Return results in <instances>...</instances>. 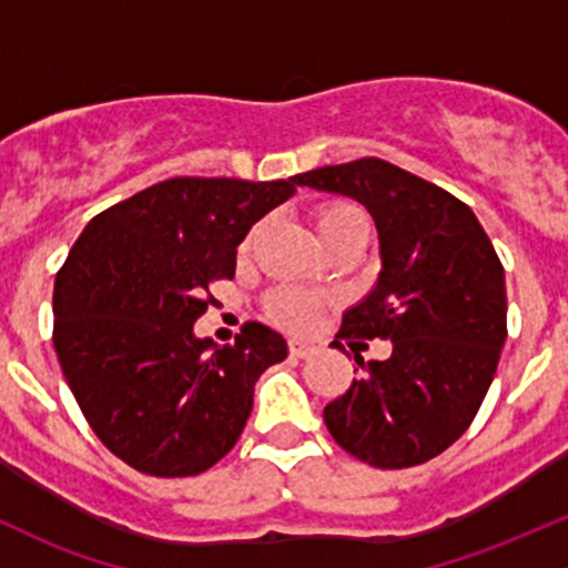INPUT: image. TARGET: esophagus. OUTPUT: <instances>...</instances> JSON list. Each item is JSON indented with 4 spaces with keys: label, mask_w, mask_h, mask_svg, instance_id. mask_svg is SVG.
<instances>
[{
    "label": "esophagus",
    "mask_w": 568,
    "mask_h": 568,
    "mask_svg": "<svg viewBox=\"0 0 568 568\" xmlns=\"http://www.w3.org/2000/svg\"><path fill=\"white\" fill-rule=\"evenodd\" d=\"M288 352H291V357L307 359V357H313V354L318 352V346L313 341H307V337H291Z\"/></svg>",
    "instance_id": "obj_1"
}]
</instances>
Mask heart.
<instances>
[{
    "instance_id": "1",
    "label": "heart",
    "mask_w": 568,
    "mask_h": 568,
    "mask_svg": "<svg viewBox=\"0 0 568 568\" xmlns=\"http://www.w3.org/2000/svg\"><path fill=\"white\" fill-rule=\"evenodd\" d=\"M316 227L318 236H326V233L346 231V227H368V220H365V214L357 205L329 203L318 211ZM268 313L277 321H283V324L302 326L313 318V313H316V302H313V296H307L305 291L283 288L277 291V294H272V300H268Z\"/></svg>"
}]
</instances>
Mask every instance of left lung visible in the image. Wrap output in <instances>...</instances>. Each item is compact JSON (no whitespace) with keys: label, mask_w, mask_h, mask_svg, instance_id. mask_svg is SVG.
<instances>
[{"label":"left lung","mask_w":568,"mask_h":568,"mask_svg":"<svg viewBox=\"0 0 568 568\" xmlns=\"http://www.w3.org/2000/svg\"><path fill=\"white\" fill-rule=\"evenodd\" d=\"M296 186L357 200L379 233L376 283L343 313L337 337H390L393 352L359 363L363 379L326 404V428L374 467L434 459L467 432L495 379L506 343L500 257L462 200L382 159L311 170Z\"/></svg>","instance_id":"left-lung-1"}]
</instances>
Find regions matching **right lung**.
<instances>
[{
    "instance_id": "right-lung-1",
    "label": "right lung",
    "mask_w": 568,
    "mask_h": 568,
    "mask_svg": "<svg viewBox=\"0 0 568 568\" xmlns=\"http://www.w3.org/2000/svg\"><path fill=\"white\" fill-rule=\"evenodd\" d=\"M288 181L170 178L101 211L54 283V348L95 437L159 478L197 475L236 445L252 393L288 343L250 321L233 346L194 335L205 291L233 277Z\"/></svg>"
}]
</instances>
